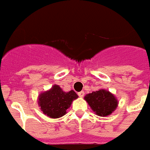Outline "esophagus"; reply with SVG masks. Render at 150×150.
Returning <instances> with one entry per match:
<instances>
[{
    "label": "esophagus",
    "instance_id": "1",
    "mask_svg": "<svg viewBox=\"0 0 150 150\" xmlns=\"http://www.w3.org/2000/svg\"><path fill=\"white\" fill-rule=\"evenodd\" d=\"M78 95L79 97H83L84 96V92H83V91H81V92L78 93Z\"/></svg>",
    "mask_w": 150,
    "mask_h": 150
}]
</instances>
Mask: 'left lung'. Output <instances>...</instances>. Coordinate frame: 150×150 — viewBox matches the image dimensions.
Listing matches in <instances>:
<instances>
[{"mask_svg":"<svg viewBox=\"0 0 150 150\" xmlns=\"http://www.w3.org/2000/svg\"><path fill=\"white\" fill-rule=\"evenodd\" d=\"M84 100L89 105L93 112L100 117L111 115L119 105L118 99L115 95L105 89H99L88 93L84 97Z\"/></svg>","mask_w":150,"mask_h":150,"instance_id":"obj_1","label":"left lung"}]
</instances>
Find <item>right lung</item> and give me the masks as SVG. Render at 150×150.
Listing matches in <instances>:
<instances>
[{
  "mask_svg": "<svg viewBox=\"0 0 150 150\" xmlns=\"http://www.w3.org/2000/svg\"><path fill=\"white\" fill-rule=\"evenodd\" d=\"M78 98V95L71 90L64 92L60 86L54 84L48 91L40 93L38 105L43 114L52 119H57L67 114L72 101Z\"/></svg>",
  "mask_w": 150,
  "mask_h": 150,
  "instance_id": "right-lung-1",
  "label": "right lung"
}]
</instances>
